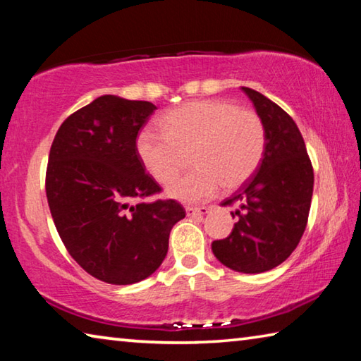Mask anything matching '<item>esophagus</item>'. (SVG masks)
Returning <instances> with one entry per match:
<instances>
[{
  "label": "esophagus",
  "instance_id": "obj_1",
  "mask_svg": "<svg viewBox=\"0 0 361 361\" xmlns=\"http://www.w3.org/2000/svg\"><path fill=\"white\" fill-rule=\"evenodd\" d=\"M212 210V207H186L188 216H202Z\"/></svg>",
  "mask_w": 361,
  "mask_h": 361
}]
</instances>
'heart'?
I'll use <instances>...</instances> for the list:
<instances>
[{
	"label": "heart",
	"instance_id": "b5f03b06",
	"mask_svg": "<svg viewBox=\"0 0 361 361\" xmlns=\"http://www.w3.org/2000/svg\"><path fill=\"white\" fill-rule=\"evenodd\" d=\"M161 129H142L135 138L138 161L159 183L172 181L191 151L194 169L169 186L170 197L202 202L219 189L252 178L266 148V129L253 111L226 100H194L170 109Z\"/></svg>",
	"mask_w": 361,
	"mask_h": 361
}]
</instances>
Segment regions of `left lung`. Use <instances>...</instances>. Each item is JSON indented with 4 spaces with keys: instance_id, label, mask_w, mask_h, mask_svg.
<instances>
[{
    "instance_id": "obj_1",
    "label": "left lung",
    "mask_w": 361,
    "mask_h": 361,
    "mask_svg": "<svg viewBox=\"0 0 361 361\" xmlns=\"http://www.w3.org/2000/svg\"><path fill=\"white\" fill-rule=\"evenodd\" d=\"M266 129L256 173L221 205H239L231 234L212 243L216 259L232 271H271L295 252L307 226L314 169L296 122L277 103L242 87Z\"/></svg>"
}]
</instances>
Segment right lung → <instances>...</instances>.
Listing matches in <instances>:
<instances>
[{"instance_id": "1", "label": "right lung", "mask_w": 361, "mask_h": 361, "mask_svg": "<svg viewBox=\"0 0 361 361\" xmlns=\"http://www.w3.org/2000/svg\"><path fill=\"white\" fill-rule=\"evenodd\" d=\"M154 109L102 95L63 121L49 152L46 195L60 239L85 272L111 285L149 277L186 216L172 199L140 202L161 192L135 151Z\"/></svg>"}]
</instances>
